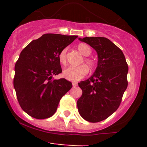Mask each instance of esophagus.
<instances>
[{
	"mask_svg": "<svg viewBox=\"0 0 147 147\" xmlns=\"http://www.w3.org/2000/svg\"><path fill=\"white\" fill-rule=\"evenodd\" d=\"M72 85H73V87L77 86V83H76V82H73L72 83Z\"/></svg>",
	"mask_w": 147,
	"mask_h": 147,
	"instance_id": "esophagus-1",
	"label": "esophagus"
}]
</instances>
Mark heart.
I'll return each instance as SVG.
<instances>
[{"instance_id": "heart-1", "label": "heart", "mask_w": 147, "mask_h": 147, "mask_svg": "<svg viewBox=\"0 0 147 147\" xmlns=\"http://www.w3.org/2000/svg\"><path fill=\"white\" fill-rule=\"evenodd\" d=\"M78 50L80 51L82 55L85 56L84 58V62L88 65L91 69H94L96 63L94 60L91 58L88 57V56L91 54L92 50L91 48L90 47L88 44L80 43L78 45ZM66 53H67V49H62L59 54V61L62 65H65L67 64V57H66ZM88 67L86 65L82 64L78 66H71V67H67L64 70L62 75L65 78L66 80H70V81L76 82L82 80V78L85 77L88 74Z\"/></svg>"}]
</instances>
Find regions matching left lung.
I'll list each match as a JSON object with an SVG mask.
<instances>
[{
	"instance_id": "8db88e82",
	"label": "left lung",
	"mask_w": 147,
	"mask_h": 147,
	"mask_svg": "<svg viewBox=\"0 0 147 147\" xmlns=\"http://www.w3.org/2000/svg\"><path fill=\"white\" fill-rule=\"evenodd\" d=\"M96 50L98 65L94 74L78 85L82 95L77 101L80 115L89 122H99L119 108L128 85V65L122 51L109 39L79 38Z\"/></svg>"
}]
</instances>
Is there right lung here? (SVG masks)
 <instances>
[{
	"label": "right lung",
	"instance_id": "1",
	"mask_svg": "<svg viewBox=\"0 0 147 147\" xmlns=\"http://www.w3.org/2000/svg\"><path fill=\"white\" fill-rule=\"evenodd\" d=\"M77 37L45 34L20 53L15 66L14 88L20 107L30 116H52L61 98L72 88L65 79L52 77L62 73L59 54Z\"/></svg>",
	"mask_w": 147,
	"mask_h": 147
}]
</instances>
